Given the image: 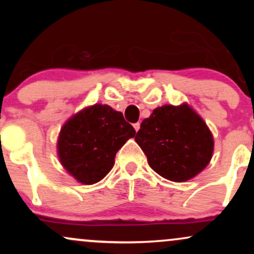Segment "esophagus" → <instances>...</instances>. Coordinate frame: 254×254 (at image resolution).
Here are the masks:
<instances>
[{
  "mask_svg": "<svg viewBox=\"0 0 254 254\" xmlns=\"http://www.w3.org/2000/svg\"><path fill=\"white\" fill-rule=\"evenodd\" d=\"M133 127H135L136 131H138L139 127H141V124H139V123H135V124H133Z\"/></svg>",
  "mask_w": 254,
  "mask_h": 254,
  "instance_id": "1",
  "label": "esophagus"
}]
</instances>
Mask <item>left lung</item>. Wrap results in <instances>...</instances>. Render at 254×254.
I'll return each instance as SVG.
<instances>
[{
  "instance_id": "obj_1",
  "label": "left lung",
  "mask_w": 254,
  "mask_h": 254,
  "mask_svg": "<svg viewBox=\"0 0 254 254\" xmlns=\"http://www.w3.org/2000/svg\"><path fill=\"white\" fill-rule=\"evenodd\" d=\"M136 143L159 176L184 183L210 162L214 137L203 118L189 104L156 107L136 133Z\"/></svg>"
}]
</instances>
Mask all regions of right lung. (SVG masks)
<instances>
[{"instance_id": "right-lung-1", "label": "right lung", "mask_w": 254, "mask_h": 254, "mask_svg": "<svg viewBox=\"0 0 254 254\" xmlns=\"http://www.w3.org/2000/svg\"><path fill=\"white\" fill-rule=\"evenodd\" d=\"M136 131L123 113L95 104L72 115L60 131L58 159L78 183L92 185L112 170L117 151Z\"/></svg>"}]
</instances>
